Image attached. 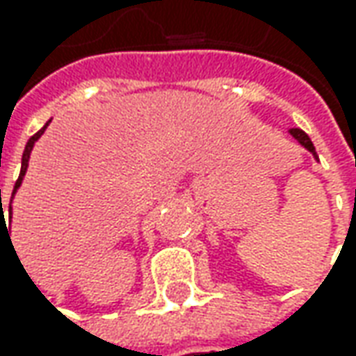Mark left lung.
Here are the masks:
<instances>
[{
    "label": "left lung",
    "instance_id": "left-lung-1",
    "mask_svg": "<svg viewBox=\"0 0 356 356\" xmlns=\"http://www.w3.org/2000/svg\"><path fill=\"white\" fill-rule=\"evenodd\" d=\"M289 134H291V136H293L296 140L300 141V143H301V145H303V147H305V149H309V152H312V154L315 155V157H317V154H315V147H313L312 140H309V136H307V134H305L303 129L291 128V129H289Z\"/></svg>",
    "mask_w": 356,
    "mask_h": 356
}]
</instances>
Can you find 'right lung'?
Listing matches in <instances>:
<instances>
[{
	"mask_svg": "<svg viewBox=\"0 0 356 356\" xmlns=\"http://www.w3.org/2000/svg\"><path fill=\"white\" fill-rule=\"evenodd\" d=\"M49 124H51V120H49L43 128L39 129L35 136H31V138H29V141H27V145H25V152H23V157H21V173H19V179L15 181L13 195H15V191L19 189V185H21V181H23V175H25V171H27V163H29V155H31L33 145H35V141L41 138V134H43L44 129H47V126H49ZM13 195H11V199H13ZM9 213H11V204H9ZM1 228H7V225H6V216H3V207H1V189H0V230ZM7 234H9V230H7ZM9 238H11V236H9Z\"/></svg>",
	"mask_w": 356,
	"mask_h": 356,
	"instance_id": "right-lung-1",
	"label": "right lung"
}]
</instances>
